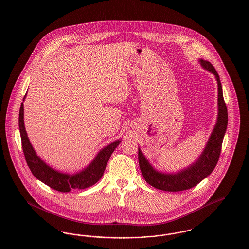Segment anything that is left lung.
<instances>
[{"mask_svg": "<svg viewBox=\"0 0 249 249\" xmlns=\"http://www.w3.org/2000/svg\"><path fill=\"white\" fill-rule=\"evenodd\" d=\"M203 69L212 73L218 83V117L206 147L198 159L189 167L180 169L176 173H165L155 169L141 149H138V160L142 174L151 186L168 192H179L195 187L201 180L207 178L214 170L219 160L221 145L228 124V112L223 99L222 87L219 74L215 68L206 60L199 59Z\"/></svg>", "mask_w": 249, "mask_h": 249, "instance_id": "1", "label": "left lung"}]
</instances>
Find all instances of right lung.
<instances>
[{"label":"right lung","mask_w":249,"mask_h":249,"mask_svg":"<svg viewBox=\"0 0 249 249\" xmlns=\"http://www.w3.org/2000/svg\"><path fill=\"white\" fill-rule=\"evenodd\" d=\"M26 96L27 93L24 96L23 101L25 100ZM18 123L22 148L27 164L32 174L41 182L48 185L52 189L56 190L62 193H68L71 190L85 189L95 184L102 178L112 153L121 142L120 139L117 140L100 150L99 153L95 156L94 160H92L85 169H82L74 174L63 173L47 165L36 154L33 146L31 145L24 124L23 103L20 107Z\"/></svg>","instance_id":"1"}]
</instances>
